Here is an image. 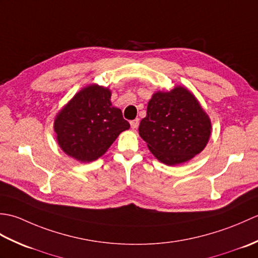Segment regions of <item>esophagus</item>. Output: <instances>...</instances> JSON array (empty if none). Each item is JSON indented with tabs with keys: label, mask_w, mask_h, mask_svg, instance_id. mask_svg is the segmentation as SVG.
I'll list each match as a JSON object with an SVG mask.
<instances>
[{
	"label": "esophagus",
	"mask_w": 258,
	"mask_h": 258,
	"mask_svg": "<svg viewBox=\"0 0 258 258\" xmlns=\"http://www.w3.org/2000/svg\"><path fill=\"white\" fill-rule=\"evenodd\" d=\"M139 124H140V119H139V118H135V119H133V120H131V126H132L133 130L138 128Z\"/></svg>",
	"instance_id": "34e87169"
}]
</instances>
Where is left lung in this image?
<instances>
[{
    "mask_svg": "<svg viewBox=\"0 0 258 258\" xmlns=\"http://www.w3.org/2000/svg\"><path fill=\"white\" fill-rule=\"evenodd\" d=\"M211 130V119L196 97L185 87L176 86L153 94L139 132L158 161L177 165L205 149Z\"/></svg>",
    "mask_w": 258,
    "mask_h": 258,
    "instance_id": "left-lung-1",
    "label": "left lung"
}]
</instances>
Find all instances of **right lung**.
Returning a JSON list of instances; mask_svg holds the SVG:
<instances>
[{"instance_id": "obj_1", "label": "right lung", "mask_w": 258, "mask_h": 258, "mask_svg": "<svg viewBox=\"0 0 258 258\" xmlns=\"http://www.w3.org/2000/svg\"><path fill=\"white\" fill-rule=\"evenodd\" d=\"M130 128L122 111L112 106L111 91L93 84L82 89L56 115L54 131L65 154L80 162L101 157Z\"/></svg>"}]
</instances>
